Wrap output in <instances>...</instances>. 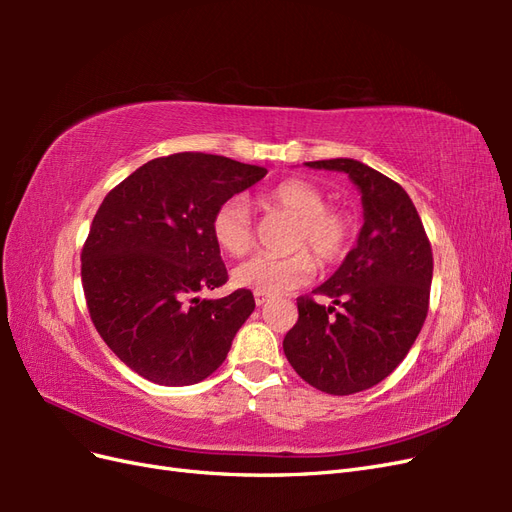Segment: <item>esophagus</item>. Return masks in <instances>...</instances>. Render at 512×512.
<instances>
[{"mask_svg": "<svg viewBox=\"0 0 512 512\" xmlns=\"http://www.w3.org/2000/svg\"><path fill=\"white\" fill-rule=\"evenodd\" d=\"M254 301H256V305L260 307V305H267L269 301H271V294H265V292H254Z\"/></svg>", "mask_w": 512, "mask_h": 512, "instance_id": "esophagus-1", "label": "esophagus"}]
</instances>
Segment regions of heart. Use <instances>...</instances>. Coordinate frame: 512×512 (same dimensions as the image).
<instances>
[{"label": "heart", "instance_id": "b5f03b06", "mask_svg": "<svg viewBox=\"0 0 512 512\" xmlns=\"http://www.w3.org/2000/svg\"><path fill=\"white\" fill-rule=\"evenodd\" d=\"M267 213L292 218L284 241V256L258 254L232 271V282L265 294H282L312 280L316 255L320 265L329 267L344 258L352 241L350 215L337 207H327V196L318 185L305 179H286L258 198ZM211 235L230 256H243L256 243L252 211L243 196H230L215 209ZM315 255L312 257L311 254Z\"/></svg>", "mask_w": 512, "mask_h": 512}]
</instances>
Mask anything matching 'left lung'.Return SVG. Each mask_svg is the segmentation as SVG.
Masks as SVG:
<instances>
[{
  "instance_id": "1",
  "label": "left lung",
  "mask_w": 512,
  "mask_h": 512,
  "mask_svg": "<svg viewBox=\"0 0 512 512\" xmlns=\"http://www.w3.org/2000/svg\"><path fill=\"white\" fill-rule=\"evenodd\" d=\"M346 173L363 200L356 245L314 294L299 297V320L284 354L314 389L352 395L382 382L406 359L429 309L431 245L410 196L399 183L350 158L305 162Z\"/></svg>"
}]
</instances>
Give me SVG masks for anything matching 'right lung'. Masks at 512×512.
<instances>
[{"mask_svg":"<svg viewBox=\"0 0 512 512\" xmlns=\"http://www.w3.org/2000/svg\"><path fill=\"white\" fill-rule=\"evenodd\" d=\"M265 175L183 151L136 168L102 200L81 254L85 301L106 346L138 376L188 386L224 363L256 303L245 288L198 297L228 280L211 218Z\"/></svg>","mask_w":512,"mask_h":512,"instance_id":"add662e5","label":"right lung"}]
</instances>
